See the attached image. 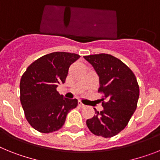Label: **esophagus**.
Here are the masks:
<instances>
[{
	"instance_id": "1",
	"label": "esophagus",
	"mask_w": 160,
	"mask_h": 160,
	"mask_svg": "<svg viewBox=\"0 0 160 160\" xmlns=\"http://www.w3.org/2000/svg\"><path fill=\"white\" fill-rule=\"evenodd\" d=\"M78 106H79L80 107H81V108H83V107H85V105H84V103L81 102L80 101H79V102H78Z\"/></svg>"
}]
</instances>
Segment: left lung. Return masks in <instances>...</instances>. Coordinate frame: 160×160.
Returning a JSON list of instances; mask_svg holds the SVG:
<instances>
[{"label": "left lung", "instance_id": "obj_1", "mask_svg": "<svg viewBox=\"0 0 160 160\" xmlns=\"http://www.w3.org/2000/svg\"><path fill=\"white\" fill-rule=\"evenodd\" d=\"M99 76L102 111L86 120L91 132L96 136L112 138L125 128L136 111L139 85L132 70L121 60L107 53L84 56Z\"/></svg>", "mask_w": 160, "mask_h": 160}]
</instances>
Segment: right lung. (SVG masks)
<instances>
[{"instance_id": "obj_1", "label": "right lung", "mask_w": 160, "mask_h": 160, "mask_svg": "<svg viewBox=\"0 0 160 160\" xmlns=\"http://www.w3.org/2000/svg\"><path fill=\"white\" fill-rule=\"evenodd\" d=\"M80 56L67 52L44 55L31 64L20 80V102L32 128L49 133L63 126L67 115L78 105L76 99L63 98L57 91L64 84L70 66Z\"/></svg>"}]
</instances>
